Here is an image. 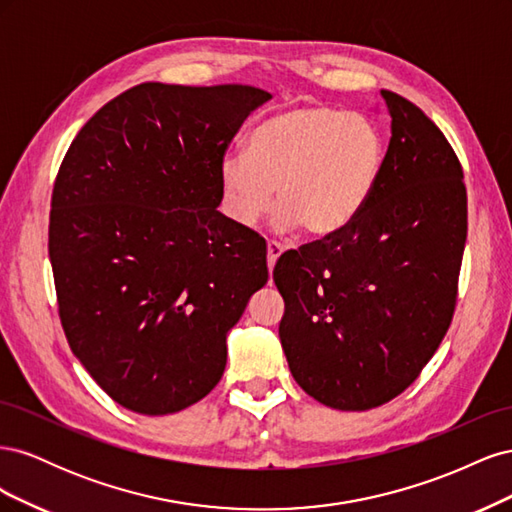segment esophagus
<instances>
[{"label": "esophagus", "instance_id": "1", "mask_svg": "<svg viewBox=\"0 0 512 512\" xmlns=\"http://www.w3.org/2000/svg\"><path fill=\"white\" fill-rule=\"evenodd\" d=\"M282 252H284V247H282L280 243H275V241H269V243H267V262H269V271H273L275 262H277V258L282 256Z\"/></svg>", "mask_w": 512, "mask_h": 512}]
</instances>
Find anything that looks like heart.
<instances>
[{"mask_svg": "<svg viewBox=\"0 0 512 512\" xmlns=\"http://www.w3.org/2000/svg\"><path fill=\"white\" fill-rule=\"evenodd\" d=\"M384 136L365 115L303 104L273 115L252 132L247 153L220 160L222 209L250 228L273 205V228L303 226L331 237L363 211L384 168Z\"/></svg>", "mask_w": 512, "mask_h": 512, "instance_id": "obj_1", "label": "heart"}]
</instances>
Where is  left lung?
Returning <instances> with one entry per match:
<instances>
[{
  "label": "left lung",
  "mask_w": 512,
  "mask_h": 512,
  "mask_svg": "<svg viewBox=\"0 0 512 512\" xmlns=\"http://www.w3.org/2000/svg\"><path fill=\"white\" fill-rule=\"evenodd\" d=\"M391 141L374 194L331 237L280 256V339L292 378L320 404L361 412L421 374L451 327L468 196L440 128L393 91Z\"/></svg>",
  "instance_id": "left-lung-1"
}]
</instances>
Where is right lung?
Masks as SVG:
<instances>
[{
	"label": "right lung",
	"mask_w": 512,
	"mask_h": 512,
	"mask_svg": "<svg viewBox=\"0 0 512 512\" xmlns=\"http://www.w3.org/2000/svg\"><path fill=\"white\" fill-rule=\"evenodd\" d=\"M269 100L247 85H136L61 162L49 224L61 327L123 408L164 416L203 399L269 280L265 239L218 211L220 160Z\"/></svg>",
	"instance_id": "right-lung-1"
}]
</instances>
